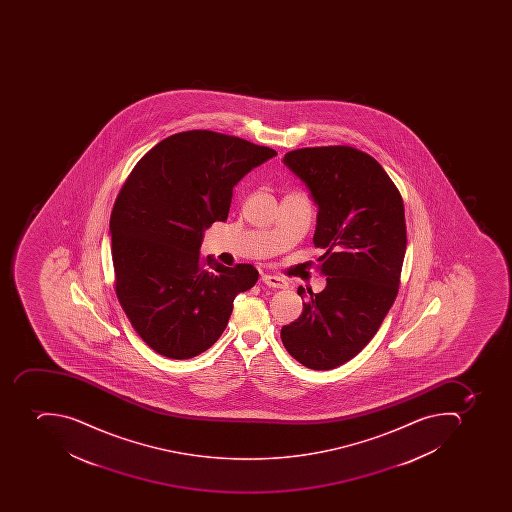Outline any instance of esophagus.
Segmentation results:
<instances>
[{"instance_id":"esophagus-1","label":"esophagus","mask_w":512,"mask_h":512,"mask_svg":"<svg viewBox=\"0 0 512 512\" xmlns=\"http://www.w3.org/2000/svg\"><path fill=\"white\" fill-rule=\"evenodd\" d=\"M261 282L269 288H286L288 286V283L277 275L264 274L261 277Z\"/></svg>"}]
</instances>
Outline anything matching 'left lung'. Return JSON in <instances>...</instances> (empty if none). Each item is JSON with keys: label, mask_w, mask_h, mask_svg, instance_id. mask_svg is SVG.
Listing matches in <instances>:
<instances>
[{"label": "left lung", "mask_w": 512, "mask_h": 512, "mask_svg": "<svg viewBox=\"0 0 512 512\" xmlns=\"http://www.w3.org/2000/svg\"><path fill=\"white\" fill-rule=\"evenodd\" d=\"M283 163L318 205L314 245L325 251L326 286L307 291L280 336L304 367L331 370L370 343L397 298L407 250L402 195L375 158L349 145L291 150Z\"/></svg>", "instance_id": "obj_1"}]
</instances>
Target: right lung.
Segmentation results:
<instances>
[{
	"instance_id": "add662e5",
	"label": "right lung",
	"mask_w": 512,
	"mask_h": 512,
	"mask_svg": "<svg viewBox=\"0 0 512 512\" xmlns=\"http://www.w3.org/2000/svg\"><path fill=\"white\" fill-rule=\"evenodd\" d=\"M277 152L242 137L194 129L158 142L137 161L112 214L115 293L150 349L192 359L226 330L234 299L258 282L251 264L200 254L203 232L226 221L235 184Z\"/></svg>"
}]
</instances>
